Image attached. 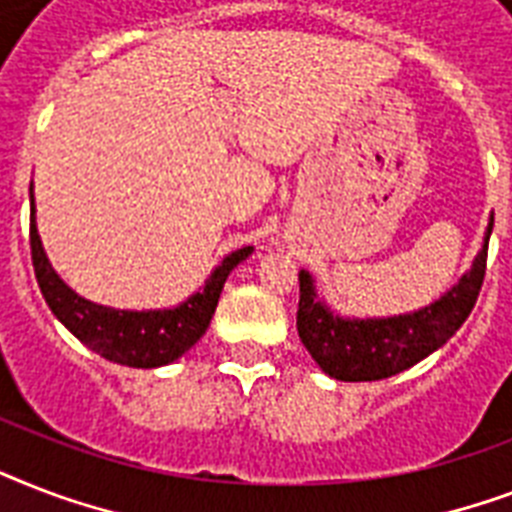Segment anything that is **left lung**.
<instances>
[{
  "instance_id": "8db88e82",
  "label": "left lung",
  "mask_w": 512,
  "mask_h": 512,
  "mask_svg": "<svg viewBox=\"0 0 512 512\" xmlns=\"http://www.w3.org/2000/svg\"><path fill=\"white\" fill-rule=\"evenodd\" d=\"M494 215L486 225L484 247L470 271L436 303L388 319H342L313 287V276L300 271L297 335L313 361L335 380L372 382L404 372L438 350L473 311L486 273V252Z\"/></svg>"
}]
</instances>
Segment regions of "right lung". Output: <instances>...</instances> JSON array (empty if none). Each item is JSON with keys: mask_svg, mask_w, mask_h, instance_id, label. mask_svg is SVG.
I'll return each mask as SVG.
<instances>
[{"mask_svg": "<svg viewBox=\"0 0 512 512\" xmlns=\"http://www.w3.org/2000/svg\"><path fill=\"white\" fill-rule=\"evenodd\" d=\"M34 212V193H31V260H34L36 281H39V289H42L50 311L76 340H82L98 356L108 358L114 364L135 366V369L172 364L185 350L193 348L215 316L217 300H220L228 273L252 255V247H241L223 257V263L217 265L212 276L204 281V287L175 308L116 311L108 305L84 300L55 273L44 255Z\"/></svg>", "mask_w": 512, "mask_h": 512, "instance_id": "add662e5", "label": "right lung"}]
</instances>
